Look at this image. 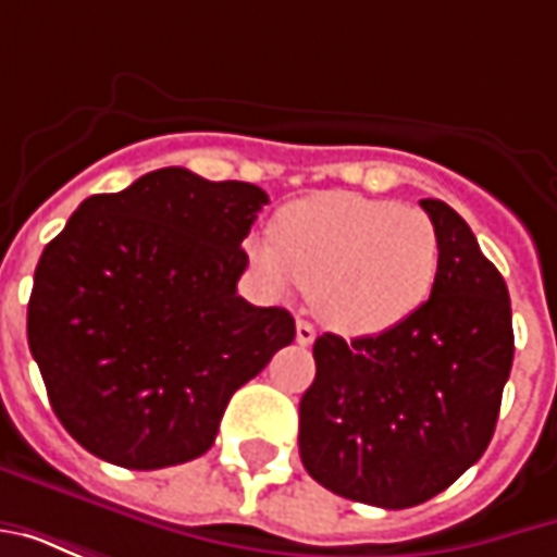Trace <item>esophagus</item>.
Masks as SVG:
<instances>
[{"mask_svg": "<svg viewBox=\"0 0 557 557\" xmlns=\"http://www.w3.org/2000/svg\"><path fill=\"white\" fill-rule=\"evenodd\" d=\"M295 339L301 343V346H310L315 339V327L307 322V319H298V325H295Z\"/></svg>", "mask_w": 557, "mask_h": 557, "instance_id": "obj_1", "label": "esophagus"}]
</instances>
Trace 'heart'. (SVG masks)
I'll use <instances>...</instances> for the list:
<instances>
[{
  "instance_id": "b5f03b06",
  "label": "heart",
  "mask_w": 557,
  "mask_h": 557,
  "mask_svg": "<svg viewBox=\"0 0 557 557\" xmlns=\"http://www.w3.org/2000/svg\"><path fill=\"white\" fill-rule=\"evenodd\" d=\"M247 253L274 289L301 286L327 327L370 337L430 298L442 242L420 208L331 190L280 208L271 242L253 238Z\"/></svg>"
}]
</instances>
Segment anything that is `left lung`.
I'll use <instances>...</instances> for the list:
<instances>
[{"label":"left lung","instance_id":"left-lung-1","mask_svg":"<svg viewBox=\"0 0 557 557\" xmlns=\"http://www.w3.org/2000/svg\"><path fill=\"white\" fill-rule=\"evenodd\" d=\"M442 262L430 298L379 337L315 339L298 447L315 483L403 510L430 502L490 447L513 367L507 283L442 199H420Z\"/></svg>","mask_w":557,"mask_h":557}]
</instances>
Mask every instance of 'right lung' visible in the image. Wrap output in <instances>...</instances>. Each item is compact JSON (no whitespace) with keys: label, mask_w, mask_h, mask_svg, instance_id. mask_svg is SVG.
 <instances>
[{"label":"right lung","mask_w":557,"mask_h":557,"mask_svg":"<svg viewBox=\"0 0 557 557\" xmlns=\"http://www.w3.org/2000/svg\"><path fill=\"white\" fill-rule=\"evenodd\" d=\"M262 206L256 184L166 166L89 196L44 247L29 349L89 454L134 471L202 456L232 394L295 339L289 310L238 295Z\"/></svg>","instance_id":"right-lung-1"}]
</instances>
